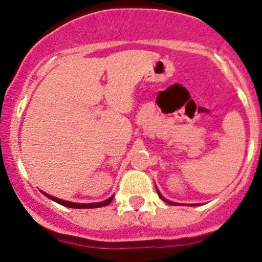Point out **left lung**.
Segmentation results:
<instances>
[{
    "mask_svg": "<svg viewBox=\"0 0 262 262\" xmlns=\"http://www.w3.org/2000/svg\"><path fill=\"white\" fill-rule=\"evenodd\" d=\"M156 190H157V194H158V196H160L161 199L163 200V202L168 203V204H171V205H181V204H179V203H173V202H171V200H167V199H165V198H163V195L161 194V192H160V190L157 189V186H156ZM190 205H198V204H190Z\"/></svg>",
    "mask_w": 262,
    "mask_h": 262,
    "instance_id": "left-lung-1",
    "label": "left lung"
}]
</instances>
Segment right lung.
Segmentation results:
<instances>
[{
    "mask_svg": "<svg viewBox=\"0 0 262 262\" xmlns=\"http://www.w3.org/2000/svg\"><path fill=\"white\" fill-rule=\"evenodd\" d=\"M44 195H46L47 198H49L50 200H53V202L58 203V204L63 205V207H67V208H75V209H91V208H101V207H105V205H109L110 203H112L113 198H114V195L113 196H110L109 199L104 200V202H99V203H73V202H67V200H63V199H58V198L55 196H52V195L47 194V192L41 191Z\"/></svg>",
    "mask_w": 262,
    "mask_h": 262,
    "instance_id": "add662e5",
    "label": "right lung"
}]
</instances>
